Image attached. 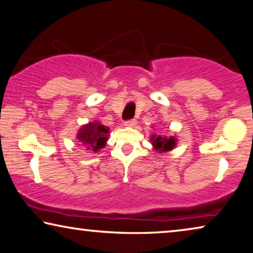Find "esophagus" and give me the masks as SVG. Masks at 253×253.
Wrapping results in <instances>:
<instances>
[{
    "label": "esophagus",
    "instance_id": "34e87169",
    "mask_svg": "<svg viewBox=\"0 0 253 253\" xmlns=\"http://www.w3.org/2000/svg\"><path fill=\"white\" fill-rule=\"evenodd\" d=\"M136 119H129V120H127V122H125V126H127V127H134L135 125H136Z\"/></svg>",
    "mask_w": 253,
    "mask_h": 253
}]
</instances>
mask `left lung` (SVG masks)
Masks as SVG:
<instances>
[{"instance_id":"obj_1","label":"left lung","mask_w":253,"mask_h":253,"mask_svg":"<svg viewBox=\"0 0 253 253\" xmlns=\"http://www.w3.org/2000/svg\"><path fill=\"white\" fill-rule=\"evenodd\" d=\"M154 137L155 136H152V138L154 139ZM153 145L156 150L166 152V151L172 150V147L175 145V141L173 137L167 138V137H161V136H158V137H156L155 141H153Z\"/></svg>"}]
</instances>
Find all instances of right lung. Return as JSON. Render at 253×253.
<instances>
[{"label": "right lung", "mask_w": 253, "mask_h": 253, "mask_svg": "<svg viewBox=\"0 0 253 253\" xmlns=\"http://www.w3.org/2000/svg\"><path fill=\"white\" fill-rule=\"evenodd\" d=\"M108 136H109V128L94 122L84 125L80 129L78 139L86 147V150L97 152L99 148L106 145Z\"/></svg>", "instance_id": "1"}]
</instances>
